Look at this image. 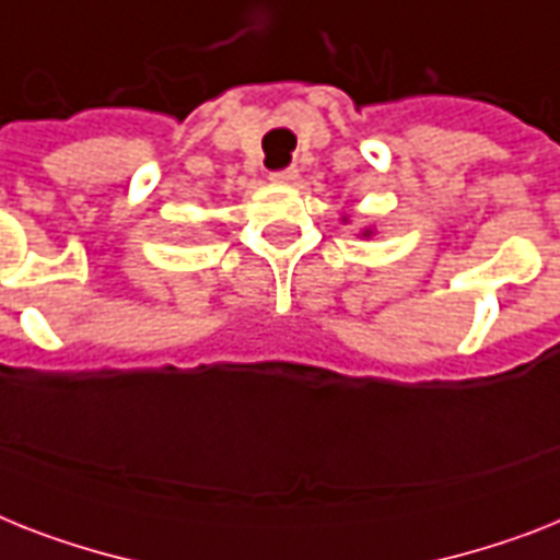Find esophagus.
Listing matches in <instances>:
<instances>
[{"mask_svg":"<svg viewBox=\"0 0 560 560\" xmlns=\"http://www.w3.org/2000/svg\"><path fill=\"white\" fill-rule=\"evenodd\" d=\"M299 177V171L290 165V168H279V171H270V179L272 183H281V186H288V183H293V179Z\"/></svg>","mask_w":560,"mask_h":560,"instance_id":"esophagus-1","label":"esophagus"}]
</instances>
